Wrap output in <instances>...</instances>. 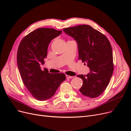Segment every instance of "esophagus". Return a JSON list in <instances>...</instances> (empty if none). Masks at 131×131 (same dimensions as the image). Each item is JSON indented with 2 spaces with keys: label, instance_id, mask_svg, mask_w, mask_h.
<instances>
[{
  "label": "esophagus",
  "instance_id": "34e87169",
  "mask_svg": "<svg viewBox=\"0 0 131 131\" xmlns=\"http://www.w3.org/2000/svg\"><path fill=\"white\" fill-rule=\"evenodd\" d=\"M66 77L67 79H72L73 78H74V77H72V76H69V75H66Z\"/></svg>",
  "mask_w": 131,
  "mask_h": 131
}]
</instances>
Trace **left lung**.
<instances>
[{"mask_svg": "<svg viewBox=\"0 0 131 131\" xmlns=\"http://www.w3.org/2000/svg\"><path fill=\"white\" fill-rule=\"evenodd\" d=\"M63 31L77 41L79 59L90 70L86 75H77L83 80L80 91L91 98L99 97L108 85L114 71L113 51L109 40L88 25L67 27Z\"/></svg>", "mask_w": 131, "mask_h": 131, "instance_id": "8db88e82", "label": "left lung"}]
</instances>
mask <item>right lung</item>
I'll list each match as a JSON object with an SVG mask.
<instances>
[{"label":"right lung","instance_id":"right-lung-1","mask_svg":"<svg viewBox=\"0 0 131 131\" xmlns=\"http://www.w3.org/2000/svg\"><path fill=\"white\" fill-rule=\"evenodd\" d=\"M62 31L51 28H38L23 38L19 45L17 62L24 85L33 97L40 101L50 98L66 79L64 73H49L42 71L48 46Z\"/></svg>","mask_w":131,"mask_h":131}]
</instances>
